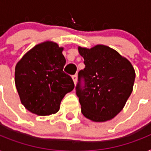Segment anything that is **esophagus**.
<instances>
[{
	"label": "esophagus",
	"mask_w": 151,
	"mask_h": 151,
	"mask_svg": "<svg viewBox=\"0 0 151 151\" xmlns=\"http://www.w3.org/2000/svg\"><path fill=\"white\" fill-rule=\"evenodd\" d=\"M72 79H73V83H74V84H77V80H78V77H77V75H73V76H72Z\"/></svg>",
	"instance_id": "esophagus-1"
}]
</instances>
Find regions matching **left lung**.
<instances>
[{
  "instance_id": "8db88e82",
  "label": "left lung",
  "mask_w": 151,
  "mask_h": 151,
  "mask_svg": "<svg viewBox=\"0 0 151 151\" xmlns=\"http://www.w3.org/2000/svg\"><path fill=\"white\" fill-rule=\"evenodd\" d=\"M85 68L78 73L76 93L81 112L93 122H106L122 111L133 91L136 73L132 63L105 45L78 46ZM85 80V86L80 79Z\"/></svg>"
}]
</instances>
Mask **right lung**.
I'll use <instances>...</instances> for the list:
<instances>
[{"instance_id": "1", "label": "right lung", "mask_w": 151, "mask_h": 151, "mask_svg": "<svg viewBox=\"0 0 151 151\" xmlns=\"http://www.w3.org/2000/svg\"><path fill=\"white\" fill-rule=\"evenodd\" d=\"M63 50L56 42L45 41L29 50L16 64V88L22 104L32 113H56L63 97L74 88L70 76L63 71Z\"/></svg>"}]
</instances>
